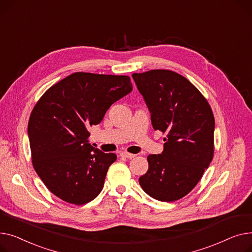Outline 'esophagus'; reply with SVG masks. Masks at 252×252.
<instances>
[{
	"label": "esophagus",
	"mask_w": 252,
	"mask_h": 252,
	"mask_svg": "<svg viewBox=\"0 0 252 252\" xmlns=\"http://www.w3.org/2000/svg\"><path fill=\"white\" fill-rule=\"evenodd\" d=\"M121 157L125 158H135L136 156L133 155V154H129V153H122Z\"/></svg>",
	"instance_id": "34e87169"
}]
</instances>
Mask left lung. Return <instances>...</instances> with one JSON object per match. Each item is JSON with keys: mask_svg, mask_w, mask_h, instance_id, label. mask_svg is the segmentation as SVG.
<instances>
[{"mask_svg": "<svg viewBox=\"0 0 252 252\" xmlns=\"http://www.w3.org/2000/svg\"><path fill=\"white\" fill-rule=\"evenodd\" d=\"M132 77L154 129L167 133L164 151L147 157L149 170L139 184L157 200H178L195 187L213 159V111L197 88L178 73L151 70Z\"/></svg>", "mask_w": 252, "mask_h": 252, "instance_id": "1", "label": "left lung"}]
</instances>
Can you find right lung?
Listing matches in <instances>:
<instances>
[{
  "instance_id": "obj_1",
  "label": "right lung",
  "mask_w": 252,
  "mask_h": 252,
  "mask_svg": "<svg viewBox=\"0 0 252 252\" xmlns=\"http://www.w3.org/2000/svg\"><path fill=\"white\" fill-rule=\"evenodd\" d=\"M132 92L129 76L76 72L59 81L36 102L28 122L35 172L59 198L85 204L102 189L115 154L88 142V128Z\"/></svg>"
}]
</instances>
